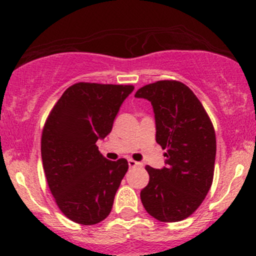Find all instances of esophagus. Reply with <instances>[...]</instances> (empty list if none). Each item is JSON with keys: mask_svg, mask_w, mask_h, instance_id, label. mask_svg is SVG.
Here are the masks:
<instances>
[{"mask_svg": "<svg viewBox=\"0 0 256 256\" xmlns=\"http://www.w3.org/2000/svg\"><path fill=\"white\" fill-rule=\"evenodd\" d=\"M128 166H130V168H134V167H140L142 166V162H138V161L128 158Z\"/></svg>", "mask_w": 256, "mask_h": 256, "instance_id": "1", "label": "esophagus"}]
</instances>
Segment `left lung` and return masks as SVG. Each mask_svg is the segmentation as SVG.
<instances>
[{
  "label": "left lung",
  "mask_w": 256,
  "mask_h": 256,
  "mask_svg": "<svg viewBox=\"0 0 256 256\" xmlns=\"http://www.w3.org/2000/svg\"><path fill=\"white\" fill-rule=\"evenodd\" d=\"M134 98L152 104L156 142L166 149V166H146L149 183L140 192V201L155 219L180 222L198 210L212 185L216 152L212 122L195 94L180 82L148 84Z\"/></svg>",
  "instance_id": "obj_1"
}]
</instances>
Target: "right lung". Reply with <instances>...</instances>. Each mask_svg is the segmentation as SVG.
I'll use <instances>...</instances> for the list:
<instances>
[{
    "label": "right lung",
    "instance_id": "obj_1",
    "mask_svg": "<svg viewBox=\"0 0 256 256\" xmlns=\"http://www.w3.org/2000/svg\"><path fill=\"white\" fill-rule=\"evenodd\" d=\"M132 91V85L77 83L46 119L40 144L44 173L55 202L72 222L94 225L110 216L128 164L107 160L96 142L112 131Z\"/></svg>",
    "mask_w": 256,
    "mask_h": 256
}]
</instances>
